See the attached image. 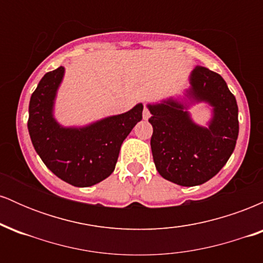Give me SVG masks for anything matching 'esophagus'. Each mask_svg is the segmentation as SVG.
<instances>
[{"label":"esophagus","mask_w":263,"mask_h":263,"mask_svg":"<svg viewBox=\"0 0 263 263\" xmlns=\"http://www.w3.org/2000/svg\"><path fill=\"white\" fill-rule=\"evenodd\" d=\"M142 115H143V119H144V120H148L149 117H151L149 108L147 107V106H144V107H143V114H142Z\"/></svg>","instance_id":"esophagus-1"}]
</instances>
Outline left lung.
Listing matches in <instances>:
<instances>
[{
	"mask_svg": "<svg viewBox=\"0 0 263 263\" xmlns=\"http://www.w3.org/2000/svg\"><path fill=\"white\" fill-rule=\"evenodd\" d=\"M190 84V93L214 107L208 128L195 125L179 102L148 105L157 171L164 179L183 186L199 185L218 174L234 152L238 136L237 102L221 75L198 65Z\"/></svg>",
	"mask_w": 263,
	"mask_h": 263,
	"instance_id": "left-lung-1",
	"label": "left lung"
}]
</instances>
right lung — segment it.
Listing matches in <instances>:
<instances>
[{
  "label": "right lung",
  "instance_id": "add662e5",
  "mask_svg": "<svg viewBox=\"0 0 263 263\" xmlns=\"http://www.w3.org/2000/svg\"><path fill=\"white\" fill-rule=\"evenodd\" d=\"M63 75V66L49 71L32 93L29 136L35 152L57 177L74 186H91L114 172L122 142L142 120L143 105L84 128L60 127L52 112Z\"/></svg>",
  "mask_w": 263,
  "mask_h": 263
}]
</instances>
